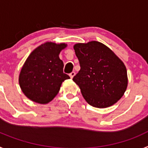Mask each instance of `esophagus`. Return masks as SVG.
Masks as SVG:
<instances>
[{"mask_svg": "<svg viewBox=\"0 0 148 148\" xmlns=\"http://www.w3.org/2000/svg\"><path fill=\"white\" fill-rule=\"evenodd\" d=\"M75 75V73L74 71H73L72 73H70V78H73V76H74Z\"/></svg>", "mask_w": 148, "mask_h": 148, "instance_id": "obj_1", "label": "esophagus"}]
</instances>
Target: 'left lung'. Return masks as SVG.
<instances>
[{
	"label": "left lung",
	"instance_id": "1",
	"mask_svg": "<svg viewBox=\"0 0 148 148\" xmlns=\"http://www.w3.org/2000/svg\"><path fill=\"white\" fill-rule=\"evenodd\" d=\"M81 69L73 80L79 86L90 105L105 108L117 102L127 86L124 63L104 44L98 41L74 46Z\"/></svg>",
	"mask_w": 148,
	"mask_h": 148
}]
</instances>
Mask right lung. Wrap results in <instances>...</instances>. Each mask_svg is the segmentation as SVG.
Instances as JSON below:
<instances>
[{"label":"right lung","instance_id":"add662e5","mask_svg":"<svg viewBox=\"0 0 148 148\" xmlns=\"http://www.w3.org/2000/svg\"><path fill=\"white\" fill-rule=\"evenodd\" d=\"M66 44L47 42L32 51L19 75V84L27 98L39 104L53 100L61 83L70 76L64 73L60 52Z\"/></svg>","mask_w":148,"mask_h":148}]
</instances>
